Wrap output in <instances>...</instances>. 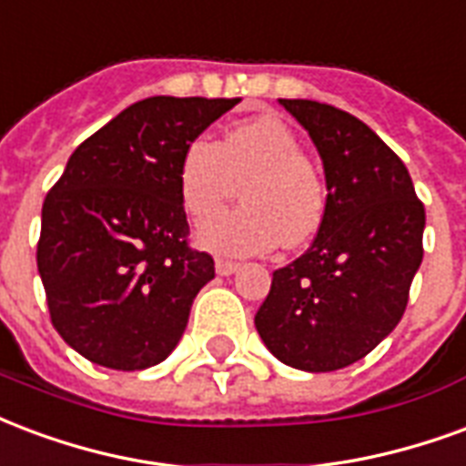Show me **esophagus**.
Instances as JSON below:
<instances>
[{
  "label": "esophagus",
  "instance_id": "1",
  "mask_svg": "<svg viewBox=\"0 0 466 466\" xmlns=\"http://www.w3.org/2000/svg\"><path fill=\"white\" fill-rule=\"evenodd\" d=\"M240 263L238 260H230V258H216V273L218 275H230L236 273Z\"/></svg>",
  "mask_w": 466,
  "mask_h": 466
}]
</instances>
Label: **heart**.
Masks as SVG:
<instances>
[{
	"mask_svg": "<svg viewBox=\"0 0 466 466\" xmlns=\"http://www.w3.org/2000/svg\"><path fill=\"white\" fill-rule=\"evenodd\" d=\"M238 186L246 206L200 230L203 246L263 253L280 243L293 250L320 230L328 208L325 181L305 158L298 134L278 116L238 121L218 144L193 138L183 148L178 188L196 223L216 218Z\"/></svg>",
	"mask_w": 466,
	"mask_h": 466,
	"instance_id": "1",
	"label": "heart"
}]
</instances>
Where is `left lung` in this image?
<instances>
[{"label": "left lung", "mask_w": 466, "mask_h": 466, "mask_svg": "<svg viewBox=\"0 0 466 466\" xmlns=\"http://www.w3.org/2000/svg\"><path fill=\"white\" fill-rule=\"evenodd\" d=\"M310 134L328 208L308 253L273 273L256 312L275 358L305 372L362 360L402 318L422 263L424 206L402 158L342 108L280 98Z\"/></svg>", "instance_id": "1"}]
</instances>
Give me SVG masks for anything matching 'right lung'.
Listing matches in <instances>:
<instances>
[{"instance_id": "obj_1", "label": "right lung", "mask_w": 466, "mask_h": 466, "mask_svg": "<svg viewBox=\"0 0 466 466\" xmlns=\"http://www.w3.org/2000/svg\"><path fill=\"white\" fill-rule=\"evenodd\" d=\"M238 101H136L71 154L46 193L36 266L49 318L101 368L163 362L213 280V258L188 246L178 166L183 148Z\"/></svg>"}]
</instances>
